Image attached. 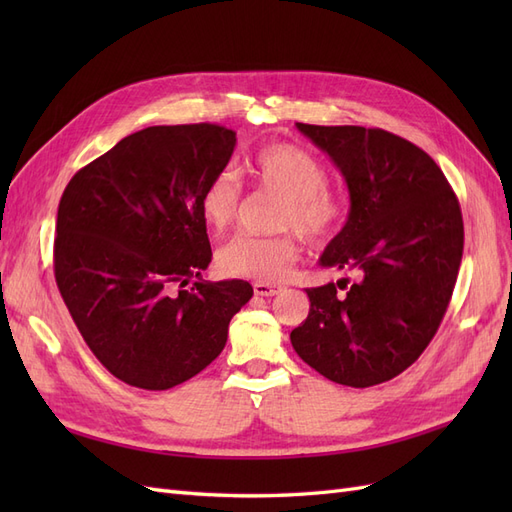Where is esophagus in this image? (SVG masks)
<instances>
[{
  "instance_id": "esophagus-1",
  "label": "esophagus",
  "mask_w": 512,
  "mask_h": 512,
  "mask_svg": "<svg viewBox=\"0 0 512 512\" xmlns=\"http://www.w3.org/2000/svg\"><path fill=\"white\" fill-rule=\"evenodd\" d=\"M284 290V286L280 284H271V282H256L254 284V292L258 297H275V294H280Z\"/></svg>"
}]
</instances>
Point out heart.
I'll list each match as a JSON object with an SVG mask.
<instances>
[{
	"label": "heart",
	"instance_id": "1",
	"mask_svg": "<svg viewBox=\"0 0 512 512\" xmlns=\"http://www.w3.org/2000/svg\"><path fill=\"white\" fill-rule=\"evenodd\" d=\"M243 173L256 188L282 196L277 228L299 230L309 241L331 237L346 220V196L327 183V166L299 145L273 143L256 149L243 162ZM241 211V188L230 170L213 175L200 194V213L213 230L235 224ZM299 256L292 232L258 237L237 235L218 252V267L230 277L275 282Z\"/></svg>",
	"mask_w": 512,
	"mask_h": 512
}]
</instances>
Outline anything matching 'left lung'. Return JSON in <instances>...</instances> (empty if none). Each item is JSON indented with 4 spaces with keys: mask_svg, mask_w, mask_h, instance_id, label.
Returning a JSON list of instances; mask_svg holds the SVG:
<instances>
[{
    "mask_svg": "<svg viewBox=\"0 0 512 512\" xmlns=\"http://www.w3.org/2000/svg\"><path fill=\"white\" fill-rule=\"evenodd\" d=\"M297 128L344 175L350 213L320 267L354 275L305 288L309 314L292 348L318 374L365 389L399 376L436 335L457 282L463 220L455 192L423 149L380 128Z\"/></svg>",
    "mask_w": 512,
    "mask_h": 512,
    "instance_id": "left-lung-1",
    "label": "left lung"
}]
</instances>
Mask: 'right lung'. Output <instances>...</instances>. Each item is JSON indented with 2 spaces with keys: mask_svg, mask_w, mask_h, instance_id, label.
Masks as SVG:
<instances>
[{
  "mask_svg": "<svg viewBox=\"0 0 512 512\" xmlns=\"http://www.w3.org/2000/svg\"><path fill=\"white\" fill-rule=\"evenodd\" d=\"M235 145L215 123L151 126L81 168L59 200L57 288L96 359L136 389L200 374L252 299L243 280H203L211 245L200 194Z\"/></svg>",
  "mask_w": 512,
  "mask_h": 512,
  "instance_id": "1",
  "label": "right lung"
}]
</instances>
